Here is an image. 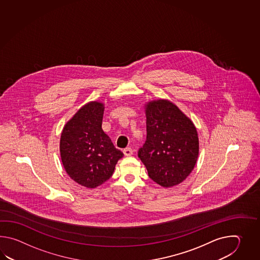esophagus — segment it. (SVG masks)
<instances>
[{
	"instance_id": "1",
	"label": "esophagus",
	"mask_w": 260,
	"mask_h": 260,
	"mask_svg": "<svg viewBox=\"0 0 260 260\" xmlns=\"http://www.w3.org/2000/svg\"><path fill=\"white\" fill-rule=\"evenodd\" d=\"M123 154L125 156H131L133 154V149L131 148H125L123 149Z\"/></svg>"
}]
</instances>
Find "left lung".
I'll return each mask as SVG.
<instances>
[{
    "instance_id": "left-lung-1",
    "label": "left lung",
    "mask_w": 260,
    "mask_h": 260,
    "mask_svg": "<svg viewBox=\"0 0 260 260\" xmlns=\"http://www.w3.org/2000/svg\"><path fill=\"white\" fill-rule=\"evenodd\" d=\"M147 139L138 150L149 177L161 187L183 182L193 170L199 154V138L193 122L166 100L146 105Z\"/></svg>"
}]
</instances>
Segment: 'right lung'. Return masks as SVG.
Here are the masks:
<instances>
[{
  "instance_id": "add662e5",
  "label": "right lung",
  "mask_w": 260,
  "mask_h": 260,
  "mask_svg": "<svg viewBox=\"0 0 260 260\" xmlns=\"http://www.w3.org/2000/svg\"><path fill=\"white\" fill-rule=\"evenodd\" d=\"M104 104L92 101L67 122L60 138V156L67 174L86 188H96L112 176L123 156L102 130Z\"/></svg>"
}]
</instances>
